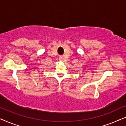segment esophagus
Masks as SVG:
<instances>
[{"label": "esophagus", "mask_w": 126, "mask_h": 126, "mask_svg": "<svg viewBox=\"0 0 126 126\" xmlns=\"http://www.w3.org/2000/svg\"><path fill=\"white\" fill-rule=\"evenodd\" d=\"M60 60H62V57H60Z\"/></svg>", "instance_id": "34e87169"}]
</instances>
